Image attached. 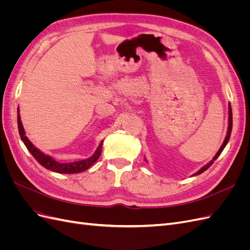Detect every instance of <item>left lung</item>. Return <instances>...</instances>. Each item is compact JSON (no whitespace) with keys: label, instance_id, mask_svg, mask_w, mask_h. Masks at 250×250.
Here are the masks:
<instances>
[{"label":"left lung","instance_id":"8db88e82","mask_svg":"<svg viewBox=\"0 0 250 250\" xmlns=\"http://www.w3.org/2000/svg\"><path fill=\"white\" fill-rule=\"evenodd\" d=\"M229 130H228V134H226V138H225V140H224V142H223V144H222V146L220 147V149H219V151L217 152V154L215 155V157L213 158V160H211L208 165H206L204 166V167H202L198 172H196L194 175H199V174H201V173H203L204 171L206 170H208L211 165L214 164V161H216L217 158H218V156L221 154V152L223 151V149H224V147L226 146V144L229 143V138H230V133H231V129H232V111H231V106H230V104L229 105ZM193 175V176H194Z\"/></svg>","mask_w":250,"mask_h":250}]
</instances>
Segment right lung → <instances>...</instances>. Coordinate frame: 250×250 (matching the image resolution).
I'll return each instance as SVG.
<instances>
[{"label":"right lung","mask_w":250,"mask_h":250,"mask_svg":"<svg viewBox=\"0 0 250 250\" xmlns=\"http://www.w3.org/2000/svg\"><path fill=\"white\" fill-rule=\"evenodd\" d=\"M18 127H19L20 137H21V141L24 142L27 149L30 151V153L34 156L35 160L39 162V164H41L42 167H44L48 170H51V171H54L57 173H65V174H73V173H79L82 171H85L88 168H90V166L96 163V161L99 158V156L101 154L102 144H100L99 148L97 149L95 154L93 156H90L89 158H86V160L75 162V163L60 164V163L56 162L55 160H53L51 156L41 152V151L37 149L31 142L29 141V139L25 135V130H24V128H22V124H21L19 112H18Z\"/></svg>","instance_id":"1"}]
</instances>
